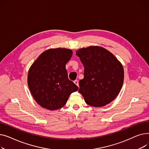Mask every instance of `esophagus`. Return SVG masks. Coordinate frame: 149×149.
<instances>
[{
	"label": "esophagus",
	"instance_id": "1",
	"mask_svg": "<svg viewBox=\"0 0 149 149\" xmlns=\"http://www.w3.org/2000/svg\"><path fill=\"white\" fill-rule=\"evenodd\" d=\"M74 83L77 86H79V81H78V80H75L74 81Z\"/></svg>",
	"mask_w": 149,
	"mask_h": 149
}]
</instances>
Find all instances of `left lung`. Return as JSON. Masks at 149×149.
Returning <instances> with one entry per match:
<instances>
[{"instance_id":"left-lung-1","label":"left lung","mask_w":149,"mask_h":149,"mask_svg":"<svg viewBox=\"0 0 149 149\" xmlns=\"http://www.w3.org/2000/svg\"><path fill=\"white\" fill-rule=\"evenodd\" d=\"M84 66V79L79 92L85 102L94 107L111 103L121 91L124 81L123 65L104 48L91 46L76 51Z\"/></svg>"}]
</instances>
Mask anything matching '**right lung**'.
Returning a JSON list of instances; mask_svg holds the SVG:
<instances>
[{
    "label": "right lung",
    "instance_id": "right-lung-1",
    "mask_svg": "<svg viewBox=\"0 0 149 149\" xmlns=\"http://www.w3.org/2000/svg\"><path fill=\"white\" fill-rule=\"evenodd\" d=\"M72 50L49 49L42 53L30 67L28 84L36 102L51 111L63 107L69 95L79 88L68 79L66 64Z\"/></svg>",
    "mask_w": 149,
    "mask_h": 149
}]
</instances>
